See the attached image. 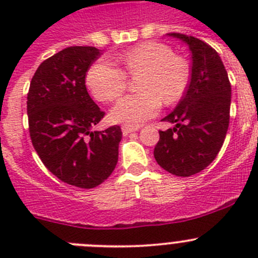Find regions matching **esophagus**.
Masks as SVG:
<instances>
[{"label":"esophagus","instance_id":"esophagus-1","mask_svg":"<svg viewBox=\"0 0 258 258\" xmlns=\"http://www.w3.org/2000/svg\"><path fill=\"white\" fill-rule=\"evenodd\" d=\"M136 131H137V127L127 126V125H124V126H122V134H124V136H127V134L133 133V132Z\"/></svg>","mask_w":258,"mask_h":258}]
</instances>
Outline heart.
<instances>
[{
    "label": "heart",
    "mask_w": 258,
    "mask_h": 258,
    "mask_svg": "<svg viewBox=\"0 0 258 258\" xmlns=\"http://www.w3.org/2000/svg\"><path fill=\"white\" fill-rule=\"evenodd\" d=\"M122 68L106 60L90 67L86 84L101 102H112L125 92L127 76H142L138 88L142 93L124 97L111 109L113 121L138 126L160 111L161 102L173 104L183 97L190 83L187 61L172 49L157 42H145L118 56Z\"/></svg>",
    "instance_id": "b5f03b06"
}]
</instances>
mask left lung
<instances>
[{"mask_svg": "<svg viewBox=\"0 0 258 258\" xmlns=\"http://www.w3.org/2000/svg\"><path fill=\"white\" fill-rule=\"evenodd\" d=\"M188 45L192 58L187 90L173 112L161 120L174 127L160 131L154 156L178 177L202 172L216 159L230 121L231 85L218 52L192 36L169 33Z\"/></svg>", "mask_w": 258, "mask_h": 258, "instance_id": "obj_1", "label": "left lung"}]
</instances>
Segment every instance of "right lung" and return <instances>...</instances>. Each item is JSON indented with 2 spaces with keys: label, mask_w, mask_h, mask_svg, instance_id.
Instances as JSON below:
<instances>
[{
  "label": "right lung",
  "mask_w": 258,
  "mask_h": 258,
  "mask_svg": "<svg viewBox=\"0 0 258 258\" xmlns=\"http://www.w3.org/2000/svg\"><path fill=\"white\" fill-rule=\"evenodd\" d=\"M101 50L70 46L38 66L27 95L32 145L47 169L64 183L93 188L106 181L118 159V125L92 131L104 112L94 103L85 76Z\"/></svg>",
  "instance_id": "right-lung-1"
}]
</instances>
